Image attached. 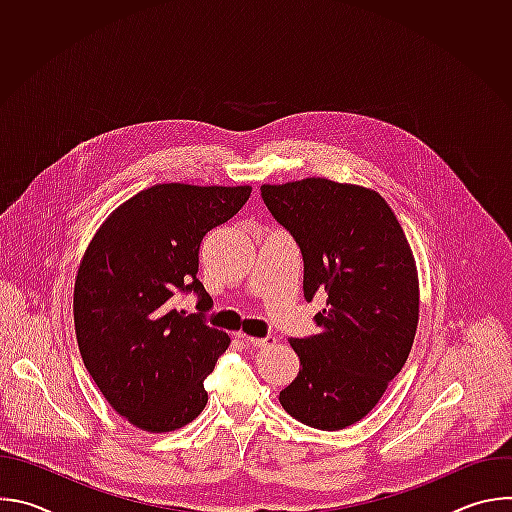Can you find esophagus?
<instances>
[{"label":"esophagus","mask_w":512,"mask_h":512,"mask_svg":"<svg viewBox=\"0 0 512 512\" xmlns=\"http://www.w3.org/2000/svg\"><path fill=\"white\" fill-rule=\"evenodd\" d=\"M239 338H243L247 344H251L253 348H265V346H271V344H275V336H265V338H255V336H247V334H237Z\"/></svg>","instance_id":"obj_1"}]
</instances>
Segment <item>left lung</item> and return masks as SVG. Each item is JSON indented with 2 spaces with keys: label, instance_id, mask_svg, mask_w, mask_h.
Returning a JSON list of instances; mask_svg holds the SVG:
<instances>
[{
  "label": "left lung",
  "instance_id": "8db88e82",
  "mask_svg": "<svg viewBox=\"0 0 512 512\" xmlns=\"http://www.w3.org/2000/svg\"><path fill=\"white\" fill-rule=\"evenodd\" d=\"M263 202L304 257V296L328 294L320 334L289 338L300 373L281 407L302 423L336 431L381 401L411 352L419 320L413 251L385 198L326 178L263 184Z\"/></svg>",
  "mask_w": 512,
  "mask_h": 512
}]
</instances>
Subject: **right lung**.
I'll return each instance as SVG.
<instances>
[{
    "instance_id": "1",
    "label": "right lung",
    "mask_w": 512,
    "mask_h": 512,
    "mask_svg": "<svg viewBox=\"0 0 512 512\" xmlns=\"http://www.w3.org/2000/svg\"><path fill=\"white\" fill-rule=\"evenodd\" d=\"M251 186L156 184L115 208L89 243L75 281V332L95 385L131 425L164 433L208 401L204 379L231 338L176 310L180 291L212 306L196 279L204 235L227 223Z\"/></svg>"
}]
</instances>
